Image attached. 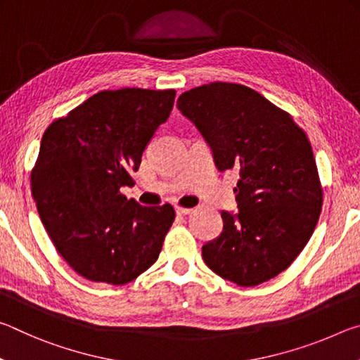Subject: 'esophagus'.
<instances>
[{"label":"esophagus","instance_id":"esophagus-1","mask_svg":"<svg viewBox=\"0 0 360 360\" xmlns=\"http://www.w3.org/2000/svg\"><path fill=\"white\" fill-rule=\"evenodd\" d=\"M176 214L178 216H187V214H191L192 212V210L191 208H182V206H176Z\"/></svg>","mask_w":360,"mask_h":360}]
</instances>
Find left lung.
<instances>
[{
  "instance_id": "left-lung-1",
  "label": "left lung",
  "mask_w": 360,
  "mask_h": 360,
  "mask_svg": "<svg viewBox=\"0 0 360 360\" xmlns=\"http://www.w3.org/2000/svg\"><path fill=\"white\" fill-rule=\"evenodd\" d=\"M212 149L219 172L236 169L238 214L202 249L205 264L243 288L284 271L311 238L322 186L307 133L289 112L241 84L211 82L178 98Z\"/></svg>"
}]
</instances>
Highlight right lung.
Wrapping results in <instances>:
<instances>
[{"label": "right lung", "instance_id": "1", "mask_svg": "<svg viewBox=\"0 0 360 360\" xmlns=\"http://www.w3.org/2000/svg\"><path fill=\"white\" fill-rule=\"evenodd\" d=\"M176 90H103L53 120L41 139L32 195L49 238L77 275L114 285L158 259L172 205L127 200L146 146L168 119Z\"/></svg>", "mask_w": 360, "mask_h": 360}]
</instances>
